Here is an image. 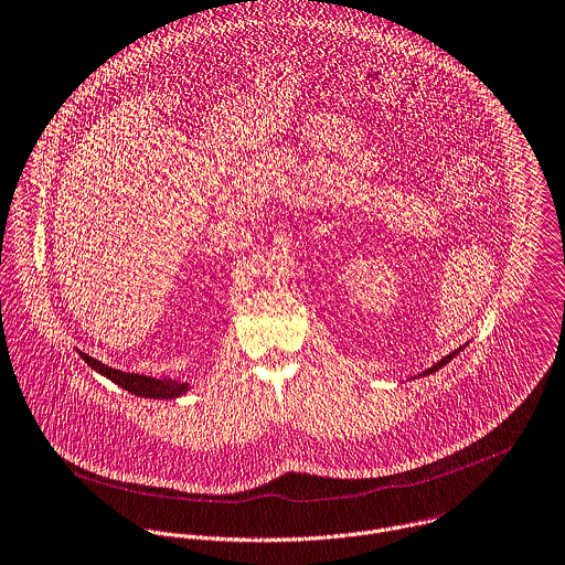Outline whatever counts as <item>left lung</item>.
Masks as SVG:
<instances>
[{
	"label": "left lung",
	"instance_id": "obj_1",
	"mask_svg": "<svg viewBox=\"0 0 565 565\" xmlns=\"http://www.w3.org/2000/svg\"><path fill=\"white\" fill-rule=\"evenodd\" d=\"M460 350H462V348H458V350H456V352H451V354H447V356H443V359H440V361H438V363H434V365H431V367H427V370H425V372H420V374H418V379H420V376H429V374H434V372H438V370H443V367H445V365H447V363H449V361H454V359H456V356H458V354H460Z\"/></svg>",
	"mask_w": 565,
	"mask_h": 565
}]
</instances>
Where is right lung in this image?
<instances>
[{
  "label": "right lung",
  "mask_w": 565,
  "mask_h": 565,
  "mask_svg": "<svg viewBox=\"0 0 565 565\" xmlns=\"http://www.w3.org/2000/svg\"><path fill=\"white\" fill-rule=\"evenodd\" d=\"M81 359L96 370L100 376L109 379L111 383H116L118 387L131 392L134 396L140 398H153V401H171V398H180L182 394L189 392V383H180L173 379H153V376H142V374H129V372H120L114 367H107L105 363L87 356L81 352Z\"/></svg>",
  "instance_id": "obj_1"
}]
</instances>
